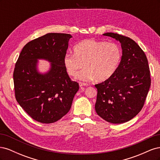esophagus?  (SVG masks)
<instances>
[{"label": "esophagus", "instance_id": "34e87169", "mask_svg": "<svg viewBox=\"0 0 160 160\" xmlns=\"http://www.w3.org/2000/svg\"><path fill=\"white\" fill-rule=\"evenodd\" d=\"M79 85L80 87H83V86H88V83H83V82H79Z\"/></svg>", "mask_w": 160, "mask_h": 160}]
</instances>
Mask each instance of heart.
<instances>
[{"mask_svg": "<svg viewBox=\"0 0 160 160\" xmlns=\"http://www.w3.org/2000/svg\"><path fill=\"white\" fill-rule=\"evenodd\" d=\"M74 54H66L63 59L65 69L70 76L76 75L82 66L85 69L77 73L76 78L101 82L108 79L117 69L122 59V50L115 42L86 39L77 43Z\"/></svg>", "mask_w": 160, "mask_h": 160, "instance_id": "heart-1", "label": "heart"}]
</instances>
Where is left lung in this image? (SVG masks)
<instances>
[{
    "instance_id": "obj_1",
    "label": "left lung",
    "mask_w": 160,
    "mask_h": 160,
    "mask_svg": "<svg viewBox=\"0 0 160 160\" xmlns=\"http://www.w3.org/2000/svg\"><path fill=\"white\" fill-rule=\"evenodd\" d=\"M121 42L122 60L113 75L98 89L95 108L101 118L111 123H123L133 119L143 107L151 78L146 54L132 38L107 32Z\"/></svg>"
}]
</instances>
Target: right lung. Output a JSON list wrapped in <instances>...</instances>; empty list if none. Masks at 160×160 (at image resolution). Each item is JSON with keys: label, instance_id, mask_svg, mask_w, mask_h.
Returning <instances> with one entry per match:
<instances>
[{"label": "right lung", "instance_id": "right-lung-1", "mask_svg": "<svg viewBox=\"0 0 160 160\" xmlns=\"http://www.w3.org/2000/svg\"><path fill=\"white\" fill-rule=\"evenodd\" d=\"M72 36L47 33L24 46L13 72L15 98L31 118L42 123L57 122L71 109L79 83L71 79L63 63ZM52 62L45 74L36 70L37 59Z\"/></svg>", "mask_w": 160, "mask_h": 160}]
</instances>
